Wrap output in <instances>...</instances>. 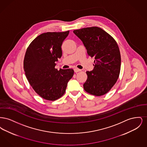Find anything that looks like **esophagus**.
<instances>
[{
    "mask_svg": "<svg viewBox=\"0 0 147 147\" xmlns=\"http://www.w3.org/2000/svg\"><path fill=\"white\" fill-rule=\"evenodd\" d=\"M74 71L76 72V73H77V72H79V71H81V70L80 69H78V68H74Z\"/></svg>",
    "mask_w": 147,
    "mask_h": 147,
    "instance_id": "34e87169",
    "label": "esophagus"
}]
</instances>
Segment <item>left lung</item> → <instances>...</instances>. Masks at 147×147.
<instances>
[{
	"mask_svg": "<svg viewBox=\"0 0 147 147\" xmlns=\"http://www.w3.org/2000/svg\"><path fill=\"white\" fill-rule=\"evenodd\" d=\"M83 43L87 53L94 57L93 70L86 72L84 90L95 96H102L111 90L119 78L121 55L115 39L102 28L90 27L74 30Z\"/></svg>",
	"mask_w": 147,
	"mask_h": 147,
	"instance_id": "1",
	"label": "left lung"
}]
</instances>
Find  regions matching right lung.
<instances>
[{"mask_svg": "<svg viewBox=\"0 0 147 147\" xmlns=\"http://www.w3.org/2000/svg\"><path fill=\"white\" fill-rule=\"evenodd\" d=\"M69 31L43 33L31 42L24 60V69L28 82L41 98L55 101L65 92L74 75L72 69L59 70L56 62L62 55L61 46Z\"/></svg>", "mask_w": 147, "mask_h": 147, "instance_id": "obj_1", "label": "right lung"}]
</instances>
